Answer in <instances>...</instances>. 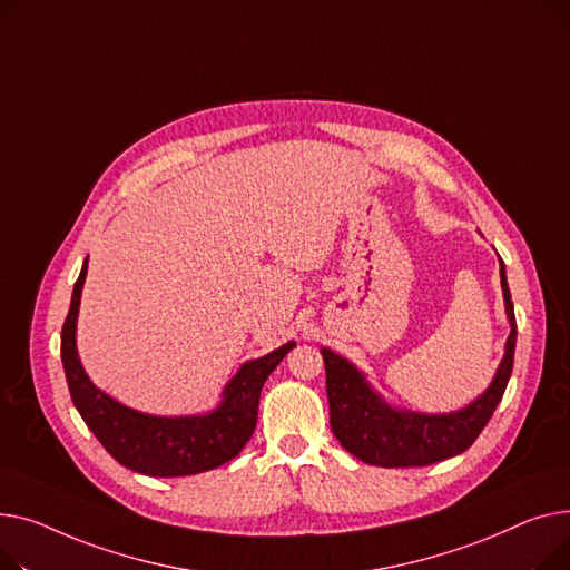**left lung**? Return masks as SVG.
Listing matches in <instances>:
<instances>
[{"mask_svg": "<svg viewBox=\"0 0 570 570\" xmlns=\"http://www.w3.org/2000/svg\"><path fill=\"white\" fill-rule=\"evenodd\" d=\"M499 278L511 326L504 356L497 365L490 386L470 405L455 412L428 414L395 407L380 391H375L352 361L328 347L320 350L326 371L331 430L345 451L375 466H425L460 455L474 444L497 410L513 373L518 326L507 283V266L501 259Z\"/></svg>", "mask_w": 570, "mask_h": 570, "instance_id": "left-lung-1", "label": "left lung"}]
</instances>
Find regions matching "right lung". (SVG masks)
I'll use <instances>...</instances> for the list:
<instances>
[{"mask_svg": "<svg viewBox=\"0 0 570 570\" xmlns=\"http://www.w3.org/2000/svg\"><path fill=\"white\" fill-rule=\"evenodd\" d=\"M85 278L87 259L61 328V363L73 405L96 440L128 470L160 479L209 472L237 458L255 430L266 377L296 343L289 341L269 354L242 363L237 375L225 384L220 403L205 414L158 416L138 412L100 391L85 373L76 343Z\"/></svg>", "mask_w": 570, "mask_h": 570, "instance_id": "obj_1", "label": "right lung"}]
</instances>
